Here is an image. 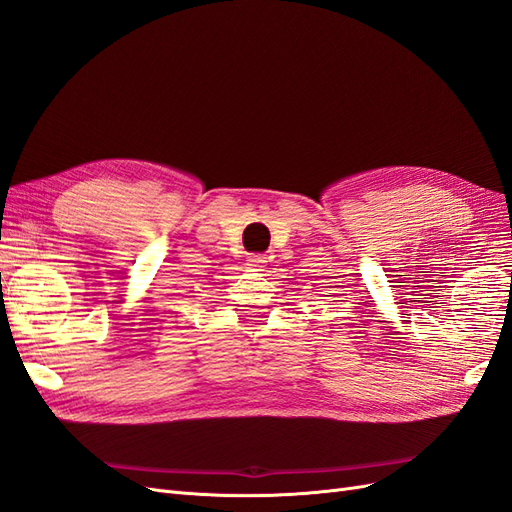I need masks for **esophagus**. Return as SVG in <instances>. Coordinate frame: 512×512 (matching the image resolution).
Returning <instances> with one entry per match:
<instances>
[{"instance_id": "obj_1", "label": "esophagus", "mask_w": 512, "mask_h": 512, "mask_svg": "<svg viewBox=\"0 0 512 512\" xmlns=\"http://www.w3.org/2000/svg\"><path fill=\"white\" fill-rule=\"evenodd\" d=\"M247 267L254 269V271H265L267 256L265 254H250V256H247Z\"/></svg>"}]
</instances>
